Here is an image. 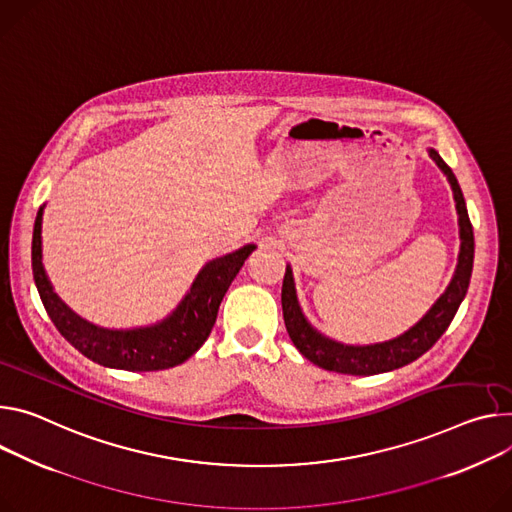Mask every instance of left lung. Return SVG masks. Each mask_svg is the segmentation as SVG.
Returning <instances> with one entry per match:
<instances>
[{
  "mask_svg": "<svg viewBox=\"0 0 512 512\" xmlns=\"http://www.w3.org/2000/svg\"><path fill=\"white\" fill-rule=\"evenodd\" d=\"M427 151H429V157L435 161V165L447 177L453 192V200H455V210H457L459 255H457V265L449 286L437 298V302L427 310V314L416 324H412V327L402 335L390 341L371 343V345H345L327 335H322L312 327L298 302L292 265H286L284 286H282L284 322L296 349L314 365L329 371H337V374H349V376H374V374H384V371H392L402 365H408L410 361L427 353L439 341V337L451 324L459 304L463 302V298H466L470 277H472V267H474L472 222H470L466 200H463L457 177L453 175L449 165L441 159V155L435 149L429 147Z\"/></svg>",
  "mask_w": 512,
  "mask_h": 512,
  "instance_id": "left-lung-1",
  "label": "left lung"
}]
</instances>
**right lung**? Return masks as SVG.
I'll list each match as a JSON object with an SVG mask.
<instances>
[{
	"label": "right lung",
	"mask_w": 512,
	"mask_h": 512,
	"mask_svg": "<svg viewBox=\"0 0 512 512\" xmlns=\"http://www.w3.org/2000/svg\"><path fill=\"white\" fill-rule=\"evenodd\" d=\"M42 214L44 204L34 220L32 273L44 310L49 312L57 331L79 353L112 369L157 371L190 359L208 339L228 286L257 249V245H245L208 261L181 302L165 318L147 327L106 329L81 318L55 292L42 263Z\"/></svg>",
	"instance_id": "add662e5"
}]
</instances>
